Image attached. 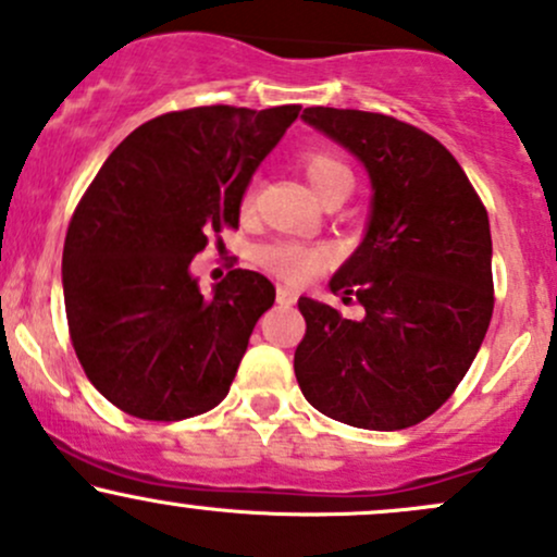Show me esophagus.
Returning a JSON list of instances; mask_svg holds the SVG:
<instances>
[{
    "label": "esophagus",
    "mask_w": 557,
    "mask_h": 557,
    "mask_svg": "<svg viewBox=\"0 0 557 557\" xmlns=\"http://www.w3.org/2000/svg\"><path fill=\"white\" fill-rule=\"evenodd\" d=\"M298 301V290L288 288V285H277V304L280 307H293Z\"/></svg>",
    "instance_id": "34e87169"
}]
</instances>
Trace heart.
Returning a JSON list of instances; mask_svg holds the SVG:
<instances>
[{"mask_svg": "<svg viewBox=\"0 0 557 557\" xmlns=\"http://www.w3.org/2000/svg\"><path fill=\"white\" fill-rule=\"evenodd\" d=\"M304 174H307L311 189L317 195H322L330 185L335 182H351V171L344 161H341L335 152L330 150H307L298 158ZM243 209H250V195L243 198ZM259 264L269 269L277 277L288 280V283H301V280L311 277L322 264L327 261V250L307 246V243L298 240H277L269 243V246L259 248L256 253Z\"/></svg>", "mask_w": 557, "mask_h": 557, "instance_id": "b5f03b06", "label": "heart"}]
</instances>
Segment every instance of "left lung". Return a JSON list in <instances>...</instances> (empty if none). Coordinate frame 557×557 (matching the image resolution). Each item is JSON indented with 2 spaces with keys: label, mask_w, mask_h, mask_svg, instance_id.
Listing matches in <instances>:
<instances>
[{
  "label": "left lung",
  "mask_w": 557,
  "mask_h": 557,
  "mask_svg": "<svg viewBox=\"0 0 557 557\" xmlns=\"http://www.w3.org/2000/svg\"><path fill=\"white\" fill-rule=\"evenodd\" d=\"M301 119L362 161L372 200L362 243L330 280L364 317L298 298L307 335L296 381L311 407L346 425H418L466 377L492 320L486 209L455 156L418 126L338 108Z\"/></svg>",
  "instance_id": "1"
}]
</instances>
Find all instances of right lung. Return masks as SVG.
<instances>
[{
	"label": "right lung",
	"instance_id": "obj_1",
	"mask_svg": "<svg viewBox=\"0 0 557 557\" xmlns=\"http://www.w3.org/2000/svg\"><path fill=\"white\" fill-rule=\"evenodd\" d=\"M298 106H206L134 129L73 211L63 296L91 386L143 420H185L227 396L274 285L232 269L203 296L189 261L237 227L250 176Z\"/></svg>",
	"mask_w": 557,
	"mask_h": 557
}]
</instances>
